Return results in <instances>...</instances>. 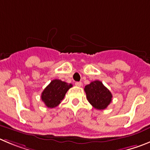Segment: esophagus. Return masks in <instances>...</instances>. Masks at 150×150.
Here are the masks:
<instances>
[{
	"instance_id": "1",
	"label": "esophagus",
	"mask_w": 150,
	"mask_h": 150,
	"mask_svg": "<svg viewBox=\"0 0 150 150\" xmlns=\"http://www.w3.org/2000/svg\"><path fill=\"white\" fill-rule=\"evenodd\" d=\"M75 85H76L77 87H81L82 83L81 81H78V82H75Z\"/></svg>"
}]
</instances>
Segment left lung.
Returning a JSON list of instances; mask_svg holds the SVG:
<instances>
[{
	"mask_svg": "<svg viewBox=\"0 0 150 150\" xmlns=\"http://www.w3.org/2000/svg\"><path fill=\"white\" fill-rule=\"evenodd\" d=\"M84 91L88 102L96 109L104 110L111 102V93L99 81H94L85 86Z\"/></svg>",
	"mask_w": 150,
	"mask_h": 150,
	"instance_id": "8db88e82",
	"label": "left lung"
}]
</instances>
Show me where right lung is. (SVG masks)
Here are the masks:
<instances>
[{"label":"right lung","instance_id":"1","mask_svg":"<svg viewBox=\"0 0 150 150\" xmlns=\"http://www.w3.org/2000/svg\"><path fill=\"white\" fill-rule=\"evenodd\" d=\"M72 87V83L54 79L42 91V100L48 108H53L57 107L63 99L69 89Z\"/></svg>","mask_w":150,"mask_h":150}]
</instances>
